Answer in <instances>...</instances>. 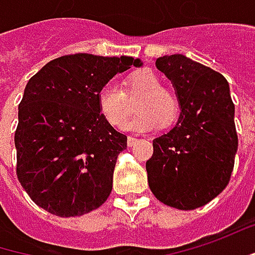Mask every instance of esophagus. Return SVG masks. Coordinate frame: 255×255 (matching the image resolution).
I'll return each instance as SVG.
<instances>
[{"instance_id": "34e87169", "label": "esophagus", "mask_w": 255, "mask_h": 255, "mask_svg": "<svg viewBox=\"0 0 255 255\" xmlns=\"http://www.w3.org/2000/svg\"><path fill=\"white\" fill-rule=\"evenodd\" d=\"M137 141H138V140H137L135 137H132V135H128V138H127L128 147H132V145H134V144H135Z\"/></svg>"}]
</instances>
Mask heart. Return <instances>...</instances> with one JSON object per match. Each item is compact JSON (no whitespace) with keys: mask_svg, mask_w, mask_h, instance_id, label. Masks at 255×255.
<instances>
[{"mask_svg":"<svg viewBox=\"0 0 255 255\" xmlns=\"http://www.w3.org/2000/svg\"><path fill=\"white\" fill-rule=\"evenodd\" d=\"M140 95L141 98L137 101L140 114L129 121V129L148 131L161 123L167 126L179 113L177 98L167 89H163L157 75L148 69L128 76L127 94L115 82L104 85L98 92V110L110 126L124 128L134 111L131 99Z\"/></svg>","mask_w":255,"mask_h":255,"instance_id":"b5f03b06","label":"heart"}]
</instances>
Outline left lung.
Wrapping results in <instances>:
<instances>
[{
    "label": "left lung",
    "instance_id": "obj_1",
    "mask_svg": "<svg viewBox=\"0 0 255 255\" xmlns=\"http://www.w3.org/2000/svg\"><path fill=\"white\" fill-rule=\"evenodd\" d=\"M156 66L172 81L180 115L174 127L153 140L145 163L148 186L176 209L201 208L227 187L238 135L227 79L183 54L163 56Z\"/></svg>",
    "mask_w": 255,
    "mask_h": 255
}]
</instances>
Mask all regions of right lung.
<instances>
[{"instance_id": "right-lung-1", "label": "right lung", "mask_w": 255, "mask_h": 255, "mask_svg": "<svg viewBox=\"0 0 255 255\" xmlns=\"http://www.w3.org/2000/svg\"><path fill=\"white\" fill-rule=\"evenodd\" d=\"M140 59L76 53L57 57L25 85L18 105L17 177L31 201L57 217L99 208L113 190L127 135L98 110V92Z\"/></svg>"}]
</instances>
